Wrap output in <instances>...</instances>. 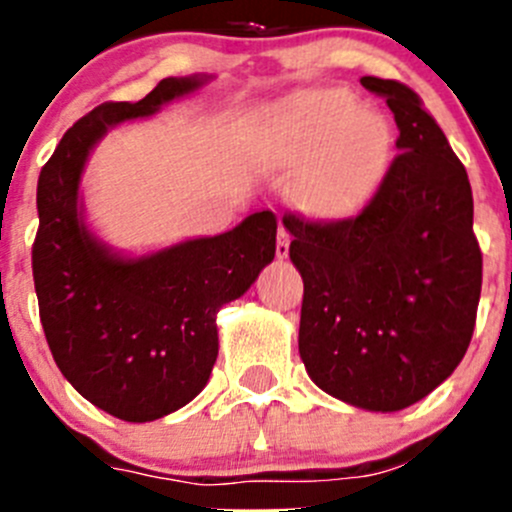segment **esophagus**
Masks as SVG:
<instances>
[{"instance_id":"34e87169","label":"esophagus","mask_w":512,"mask_h":512,"mask_svg":"<svg viewBox=\"0 0 512 512\" xmlns=\"http://www.w3.org/2000/svg\"><path fill=\"white\" fill-rule=\"evenodd\" d=\"M275 252H277V257H280V260H285V257L289 255V232L282 225H280V232H277Z\"/></svg>"}]
</instances>
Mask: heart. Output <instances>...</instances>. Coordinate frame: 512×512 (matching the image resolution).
<instances>
[{"mask_svg": "<svg viewBox=\"0 0 512 512\" xmlns=\"http://www.w3.org/2000/svg\"><path fill=\"white\" fill-rule=\"evenodd\" d=\"M391 133L376 111L342 89L299 91L270 116V153L287 173L304 170L297 200L309 215L354 208L389 158Z\"/></svg>", "mask_w": 512, "mask_h": 512, "instance_id": "1", "label": "heart"}]
</instances>
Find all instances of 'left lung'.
I'll return each instance as SVG.
<instances>
[{
    "label": "left lung",
    "mask_w": 512,
    "mask_h": 512,
    "mask_svg": "<svg viewBox=\"0 0 512 512\" xmlns=\"http://www.w3.org/2000/svg\"><path fill=\"white\" fill-rule=\"evenodd\" d=\"M399 126V156L352 218L285 215L304 282L299 356L334 399L401 411L453 374L483 280L468 173L409 86L364 76Z\"/></svg>",
    "instance_id": "8db88e82"
}]
</instances>
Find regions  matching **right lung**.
Listing matches in <instances>:
<instances>
[{
  "label": "right lung",
  "mask_w": 512,
  "mask_h": 512,
  "mask_svg": "<svg viewBox=\"0 0 512 512\" xmlns=\"http://www.w3.org/2000/svg\"><path fill=\"white\" fill-rule=\"evenodd\" d=\"M210 81L170 76L136 103H101L64 133L36 185L32 267L46 342L66 381L121 421H156L205 389L218 359L220 307L275 260L270 210L146 255L116 250L86 223L81 178L98 141Z\"/></svg>",
  "instance_id": "right-lung-1"
}]
</instances>
